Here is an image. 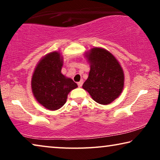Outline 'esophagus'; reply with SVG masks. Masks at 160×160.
I'll list each match as a JSON object with an SVG mask.
<instances>
[{"label": "esophagus", "instance_id": "34e87169", "mask_svg": "<svg viewBox=\"0 0 160 160\" xmlns=\"http://www.w3.org/2000/svg\"><path fill=\"white\" fill-rule=\"evenodd\" d=\"M77 84H78V86L79 87H81L82 86V84H83V81H82H82H80V82H78Z\"/></svg>", "mask_w": 160, "mask_h": 160}]
</instances>
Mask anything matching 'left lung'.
Here are the masks:
<instances>
[{
	"instance_id": "1",
	"label": "left lung",
	"mask_w": 160,
	"mask_h": 160,
	"mask_svg": "<svg viewBox=\"0 0 160 160\" xmlns=\"http://www.w3.org/2000/svg\"><path fill=\"white\" fill-rule=\"evenodd\" d=\"M86 56L90 63V71L83 89L98 103H111L119 97L124 87L121 65L111 52L102 48H92Z\"/></svg>"
}]
</instances>
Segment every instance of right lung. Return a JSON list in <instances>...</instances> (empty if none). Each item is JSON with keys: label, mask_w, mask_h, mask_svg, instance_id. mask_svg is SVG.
<instances>
[{"label": "right lung", "mask_w": 160, "mask_h": 160, "mask_svg": "<svg viewBox=\"0 0 160 160\" xmlns=\"http://www.w3.org/2000/svg\"><path fill=\"white\" fill-rule=\"evenodd\" d=\"M62 63L60 53L50 52L39 61L32 76V92L35 98L51 111L62 107L68 93L78 87L71 78L61 73Z\"/></svg>", "instance_id": "obj_1"}]
</instances>
